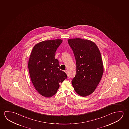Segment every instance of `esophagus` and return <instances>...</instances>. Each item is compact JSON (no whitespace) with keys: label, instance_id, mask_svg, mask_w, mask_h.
I'll return each mask as SVG.
<instances>
[{"label":"esophagus","instance_id":"34e87169","mask_svg":"<svg viewBox=\"0 0 129 129\" xmlns=\"http://www.w3.org/2000/svg\"><path fill=\"white\" fill-rule=\"evenodd\" d=\"M65 73H66V74H68V72H67V70H66V71H65Z\"/></svg>","mask_w":129,"mask_h":129}]
</instances>
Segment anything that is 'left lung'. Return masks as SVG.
<instances>
[{"mask_svg": "<svg viewBox=\"0 0 129 129\" xmlns=\"http://www.w3.org/2000/svg\"><path fill=\"white\" fill-rule=\"evenodd\" d=\"M68 42L74 52L77 66L72 85L79 95L88 96L95 90L104 73L100 51L97 45L89 40L76 38Z\"/></svg>", "mask_w": 129, "mask_h": 129, "instance_id": "obj_1", "label": "left lung"}]
</instances>
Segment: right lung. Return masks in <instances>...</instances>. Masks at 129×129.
Masks as SVG:
<instances>
[{"label":"right lung","mask_w":129,"mask_h":129,"mask_svg":"<svg viewBox=\"0 0 129 129\" xmlns=\"http://www.w3.org/2000/svg\"><path fill=\"white\" fill-rule=\"evenodd\" d=\"M61 39L46 40L35 45L28 62L31 80L37 91L42 96L51 97L56 94L59 83L67 75L59 70V61L55 59V51Z\"/></svg>","instance_id":"add662e5"}]
</instances>
